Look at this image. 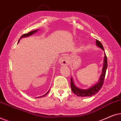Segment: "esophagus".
Instances as JSON below:
<instances>
[{
  "mask_svg": "<svg viewBox=\"0 0 121 121\" xmlns=\"http://www.w3.org/2000/svg\"><path fill=\"white\" fill-rule=\"evenodd\" d=\"M59 63L60 65H67L68 63V58L66 57L65 56H62L59 59Z\"/></svg>",
  "mask_w": 121,
  "mask_h": 121,
  "instance_id": "34e87169",
  "label": "esophagus"
}]
</instances>
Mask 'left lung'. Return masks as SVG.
<instances>
[{
	"instance_id": "left-lung-1",
	"label": "left lung",
	"mask_w": 121,
	"mask_h": 121,
	"mask_svg": "<svg viewBox=\"0 0 121 121\" xmlns=\"http://www.w3.org/2000/svg\"><path fill=\"white\" fill-rule=\"evenodd\" d=\"M96 44L97 46V47H100V48L102 49H104V47L102 46L101 43L97 39H96ZM103 68H102V71L101 75L100 76V79H99V82H97L96 84H95L94 86H92L90 88L87 89H81L77 87L74 84V82L72 78H71L70 80V85H71V89H72V91L73 92L74 94L77 95L78 96H81V97H87V96H91L95 95L99 92V91L101 89V87L103 85L104 79L105 78L106 72V69L107 68V57L106 54L105 53V57H104V64H103Z\"/></svg>"
}]
</instances>
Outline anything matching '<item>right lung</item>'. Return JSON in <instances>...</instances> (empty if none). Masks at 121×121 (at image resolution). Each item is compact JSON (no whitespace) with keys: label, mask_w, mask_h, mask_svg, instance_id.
Segmentation results:
<instances>
[{"label":"right lung","mask_w":121,"mask_h":121,"mask_svg":"<svg viewBox=\"0 0 121 121\" xmlns=\"http://www.w3.org/2000/svg\"><path fill=\"white\" fill-rule=\"evenodd\" d=\"M38 30H35V31H31V32H29V33H28V34H25L22 35L21 36L20 39H21V38H22V37H28V36H30V35H32V34H34V33H36V32H37V31ZM19 42V41H18V42ZM49 90H48V92H47V93H46V94H44V95H42V96H41L37 97H43V96H44L46 95L48 93V92H49Z\"/></svg>","instance_id":"right-lung-1"}]
</instances>
